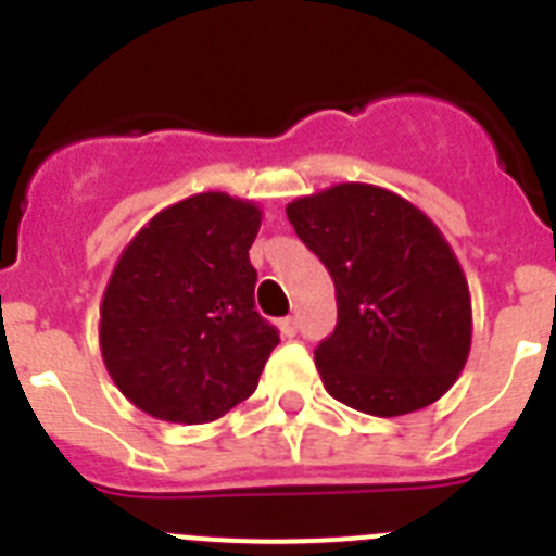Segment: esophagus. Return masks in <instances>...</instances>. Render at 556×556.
Listing matches in <instances>:
<instances>
[{"label":"esophagus","mask_w":556,"mask_h":556,"mask_svg":"<svg viewBox=\"0 0 556 556\" xmlns=\"http://www.w3.org/2000/svg\"><path fill=\"white\" fill-rule=\"evenodd\" d=\"M278 326H281L283 337H294V333H298V320H294V317H283Z\"/></svg>","instance_id":"1"}]
</instances>
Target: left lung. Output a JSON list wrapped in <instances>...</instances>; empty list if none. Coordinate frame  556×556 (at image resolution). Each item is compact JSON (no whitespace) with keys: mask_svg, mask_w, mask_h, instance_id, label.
Masks as SVG:
<instances>
[{"mask_svg":"<svg viewBox=\"0 0 556 556\" xmlns=\"http://www.w3.org/2000/svg\"><path fill=\"white\" fill-rule=\"evenodd\" d=\"M287 217L337 289V328L314 351L328 395L376 417L443 397L468 362L473 314L440 228L370 184L292 200Z\"/></svg>","mask_w":556,"mask_h":556,"instance_id":"obj_1","label":"left lung"}]
</instances>
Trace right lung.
<instances>
[{
    "label": "right lung",
    "mask_w": 556,
    "mask_h": 556,
    "mask_svg": "<svg viewBox=\"0 0 556 556\" xmlns=\"http://www.w3.org/2000/svg\"><path fill=\"white\" fill-rule=\"evenodd\" d=\"M262 208L225 191L159 211L122 250L100 351L122 395L166 424H211L258 387L278 331L255 312Z\"/></svg>",
    "instance_id": "1"
}]
</instances>
